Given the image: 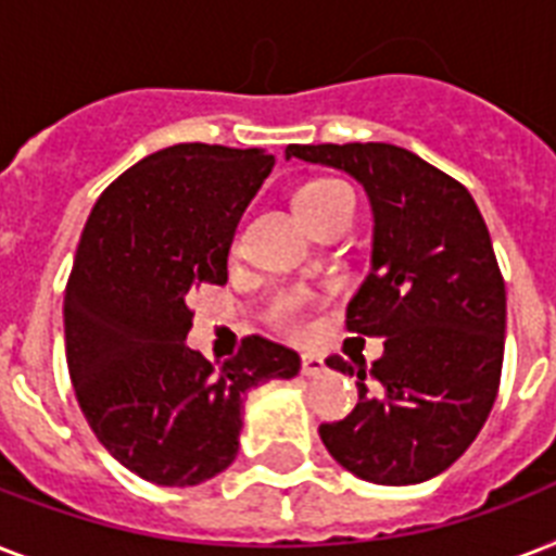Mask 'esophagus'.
Segmentation results:
<instances>
[{"instance_id": "34e87169", "label": "esophagus", "mask_w": 556, "mask_h": 556, "mask_svg": "<svg viewBox=\"0 0 556 556\" xmlns=\"http://www.w3.org/2000/svg\"><path fill=\"white\" fill-rule=\"evenodd\" d=\"M323 371H326V361L320 355H312V352H305L303 355V375L305 378H320Z\"/></svg>"}]
</instances>
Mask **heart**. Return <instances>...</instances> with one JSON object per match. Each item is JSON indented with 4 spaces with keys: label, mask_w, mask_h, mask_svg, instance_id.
I'll list each match as a JSON object with an SVG mask.
<instances>
[{
    "label": "heart",
    "mask_w": 556,
    "mask_h": 556,
    "mask_svg": "<svg viewBox=\"0 0 556 556\" xmlns=\"http://www.w3.org/2000/svg\"><path fill=\"white\" fill-rule=\"evenodd\" d=\"M343 190H346V187L340 185V181H331V178L303 181V185L294 190L296 213L303 216V222H308L317 210L326 207V204H329V201ZM291 314H294V300H279V303L274 305V317H279V320H291Z\"/></svg>",
    "instance_id": "obj_1"
}]
</instances>
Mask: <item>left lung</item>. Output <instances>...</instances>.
<instances>
[{
	"instance_id": "left-lung-1",
	"label": "left lung",
	"mask_w": 556,
	"mask_h": 556,
	"mask_svg": "<svg viewBox=\"0 0 556 556\" xmlns=\"http://www.w3.org/2000/svg\"><path fill=\"white\" fill-rule=\"evenodd\" d=\"M286 159L346 173L371 207V268L346 326L383 338V355L326 361L357 375V406L323 424V444L366 482H427L473 444L500 389L505 279L488 225L456 178L392 143H291Z\"/></svg>"
}]
</instances>
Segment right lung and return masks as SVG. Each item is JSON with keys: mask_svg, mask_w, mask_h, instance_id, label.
Wrapping results in <instances>:
<instances>
[{"mask_svg": "<svg viewBox=\"0 0 556 556\" xmlns=\"http://www.w3.org/2000/svg\"><path fill=\"white\" fill-rule=\"evenodd\" d=\"M274 169L265 150L176 143L103 190L65 286V361L98 441L147 482L192 488L239 453L244 397L294 378L300 355L248 338L213 366L185 343L187 296L225 286L244 207Z\"/></svg>", "mask_w": 556, "mask_h": 556, "instance_id": "obj_1", "label": "right lung"}]
</instances>
